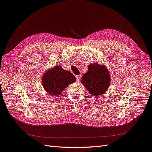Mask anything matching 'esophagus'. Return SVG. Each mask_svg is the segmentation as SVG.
I'll return each instance as SVG.
<instances>
[{
    "instance_id": "1",
    "label": "esophagus",
    "mask_w": 152,
    "mask_h": 152,
    "mask_svg": "<svg viewBox=\"0 0 152 152\" xmlns=\"http://www.w3.org/2000/svg\"><path fill=\"white\" fill-rule=\"evenodd\" d=\"M81 77H82V75H76V79L77 81H79L81 79Z\"/></svg>"
}]
</instances>
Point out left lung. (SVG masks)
<instances>
[{"label": "left lung", "instance_id": "1", "mask_svg": "<svg viewBox=\"0 0 152 152\" xmlns=\"http://www.w3.org/2000/svg\"><path fill=\"white\" fill-rule=\"evenodd\" d=\"M110 80V74L106 66L95 62L88 66V72L84 74L80 81L91 96L97 97L107 91Z\"/></svg>", "mask_w": 152, "mask_h": 152}]
</instances>
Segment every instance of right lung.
Returning a JSON list of instances; mask_svg holds the SVG:
<instances>
[{
  "instance_id": "obj_1",
  "label": "right lung",
  "mask_w": 152,
  "mask_h": 152,
  "mask_svg": "<svg viewBox=\"0 0 152 152\" xmlns=\"http://www.w3.org/2000/svg\"><path fill=\"white\" fill-rule=\"evenodd\" d=\"M76 81L73 73L61 66H55L44 73L41 82L47 93L54 96L60 95L69 84Z\"/></svg>"
}]
</instances>
